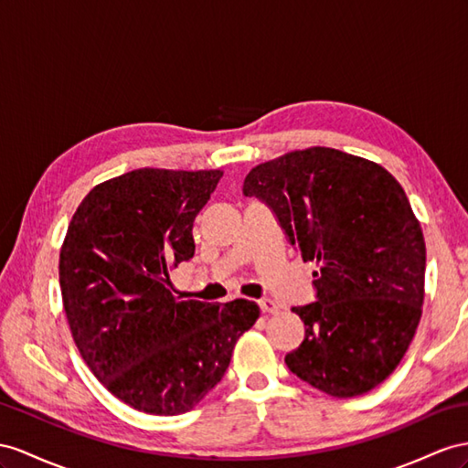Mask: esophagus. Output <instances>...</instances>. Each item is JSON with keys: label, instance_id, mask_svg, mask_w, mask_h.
Returning a JSON list of instances; mask_svg holds the SVG:
<instances>
[{"label": "esophagus", "instance_id": "1", "mask_svg": "<svg viewBox=\"0 0 468 468\" xmlns=\"http://www.w3.org/2000/svg\"><path fill=\"white\" fill-rule=\"evenodd\" d=\"M259 306H261V310L265 314H277L279 313V304L274 303V301H271V298H262V301H259Z\"/></svg>", "mask_w": 468, "mask_h": 468}]
</instances>
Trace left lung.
Segmentation results:
<instances>
[{"instance_id": "1", "label": "left lung", "mask_w": 468, "mask_h": 468, "mask_svg": "<svg viewBox=\"0 0 468 468\" xmlns=\"http://www.w3.org/2000/svg\"><path fill=\"white\" fill-rule=\"evenodd\" d=\"M243 194L265 201L291 245L320 267L316 303L292 308L304 340L286 366L332 398L379 386L410 348L425 298V239L398 179L314 146L255 165Z\"/></svg>"}]
</instances>
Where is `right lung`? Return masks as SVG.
Here are the masks:
<instances>
[{
    "instance_id": "add662e5",
    "label": "right lung",
    "mask_w": 468,
    "mask_h": 468,
    "mask_svg": "<svg viewBox=\"0 0 468 468\" xmlns=\"http://www.w3.org/2000/svg\"><path fill=\"white\" fill-rule=\"evenodd\" d=\"M221 176L140 167L94 186L69 223L58 282L70 334L94 378L138 411L194 410L261 314L245 298L174 296L170 272L194 257V219Z\"/></svg>"
}]
</instances>
